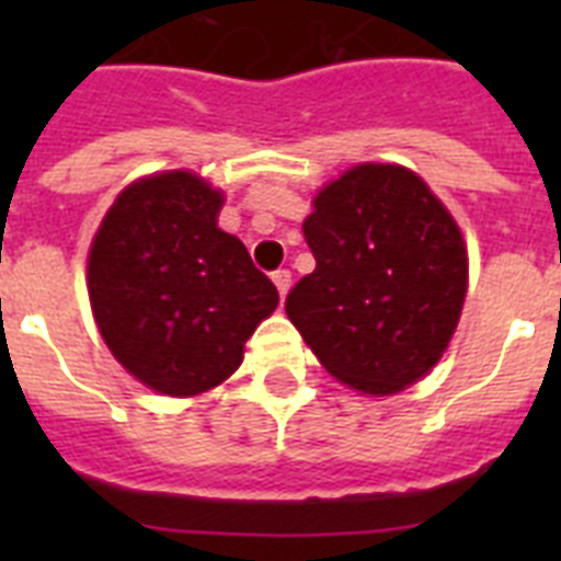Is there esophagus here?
<instances>
[{
    "instance_id": "obj_1",
    "label": "esophagus",
    "mask_w": 561,
    "mask_h": 561,
    "mask_svg": "<svg viewBox=\"0 0 561 561\" xmlns=\"http://www.w3.org/2000/svg\"><path fill=\"white\" fill-rule=\"evenodd\" d=\"M273 285H276V290L285 297L290 288V271H273Z\"/></svg>"
}]
</instances>
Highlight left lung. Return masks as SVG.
I'll use <instances>...</instances> for the list:
<instances>
[{"label":"left lung","instance_id":"1","mask_svg":"<svg viewBox=\"0 0 561 561\" xmlns=\"http://www.w3.org/2000/svg\"><path fill=\"white\" fill-rule=\"evenodd\" d=\"M314 273L285 299L290 323L341 383L404 390L443 358L460 320L469 255L451 211L401 165H355L302 224Z\"/></svg>","mask_w":561,"mask_h":561}]
</instances>
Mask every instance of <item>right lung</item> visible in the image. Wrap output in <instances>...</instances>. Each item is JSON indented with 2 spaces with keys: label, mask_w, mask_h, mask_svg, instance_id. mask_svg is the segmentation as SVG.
I'll return each instance as SVG.
<instances>
[{
  "label": "right lung",
  "mask_w": 561,
  "mask_h": 561,
  "mask_svg": "<svg viewBox=\"0 0 561 561\" xmlns=\"http://www.w3.org/2000/svg\"><path fill=\"white\" fill-rule=\"evenodd\" d=\"M224 194L188 171L136 180L92 238L87 285L99 332L162 396L227 381L279 290L218 227Z\"/></svg>",
  "instance_id": "add662e5"
}]
</instances>
